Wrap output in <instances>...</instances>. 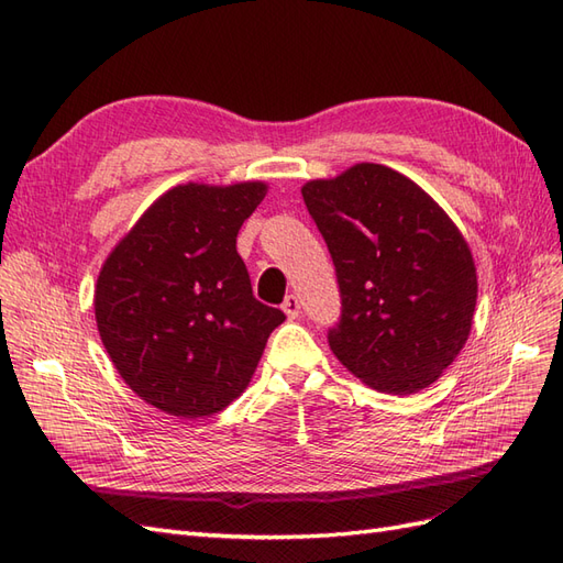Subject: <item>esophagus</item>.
<instances>
[{"instance_id": "esophagus-1", "label": "esophagus", "mask_w": 563, "mask_h": 563, "mask_svg": "<svg viewBox=\"0 0 563 563\" xmlns=\"http://www.w3.org/2000/svg\"><path fill=\"white\" fill-rule=\"evenodd\" d=\"M282 310L289 314V320H296L298 314H300V300H298V296H286L284 298V303H282Z\"/></svg>"}]
</instances>
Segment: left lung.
<instances>
[{
	"label": "left lung",
	"mask_w": 563,
	"mask_h": 563,
	"mask_svg": "<svg viewBox=\"0 0 563 563\" xmlns=\"http://www.w3.org/2000/svg\"><path fill=\"white\" fill-rule=\"evenodd\" d=\"M300 194L336 267L341 320L329 349L377 391L430 387L473 327L477 274L459 227L385 164H353Z\"/></svg>",
	"instance_id": "8db88e82"
}]
</instances>
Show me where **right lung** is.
<instances>
[{"mask_svg": "<svg viewBox=\"0 0 563 563\" xmlns=\"http://www.w3.org/2000/svg\"><path fill=\"white\" fill-rule=\"evenodd\" d=\"M267 184H181L107 255L95 320L121 379L150 406L202 418L239 399L286 314L253 296L236 236Z\"/></svg>", "mask_w": 563, "mask_h": 563, "instance_id": "add662e5", "label": "right lung"}]
</instances>
